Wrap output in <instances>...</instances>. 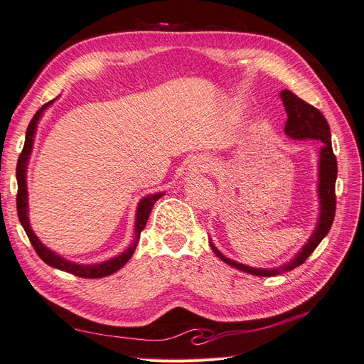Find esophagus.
Wrapping results in <instances>:
<instances>
[{
    "label": "esophagus",
    "instance_id": "esophagus-1",
    "mask_svg": "<svg viewBox=\"0 0 364 364\" xmlns=\"http://www.w3.org/2000/svg\"><path fill=\"white\" fill-rule=\"evenodd\" d=\"M208 170H209V162L206 159H196L190 165V173L194 176L206 173Z\"/></svg>",
    "mask_w": 364,
    "mask_h": 364
}]
</instances>
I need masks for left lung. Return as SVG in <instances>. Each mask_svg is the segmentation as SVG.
I'll return each mask as SVG.
<instances>
[{"mask_svg": "<svg viewBox=\"0 0 364 364\" xmlns=\"http://www.w3.org/2000/svg\"><path fill=\"white\" fill-rule=\"evenodd\" d=\"M282 103L287 112V123H285V134L293 139H321L323 142V147L321 150V161H318V199H321V217H318L317 228L306 241V245L297 255L284 264L279 269H253L245 264L235 262L232 259L226 258L222 252L211 243V247L215 255L225 261L229 266H232L241 272H246L249 274H257V277H277V274L290 272L301 264L306 261V258L311 255L318 243L326 237L329 229L333 226L334 215H336V179H337V159L333 151L331 144V130H329L328 121L325 119L323 114L316 109L314 106L308 105L302 98L297 97L289 90H284L281 92Z\"/></svg>", "mask_w": 364, "mask_h": 364, "instance_id": "8db88e82", "label": "left lung"}]
</instances>
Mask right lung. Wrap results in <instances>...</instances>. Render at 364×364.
<instances>
[{
    "mask_svg": "<svg viewBox=\"0 0 364 364\" xmlns=\"http://www.w3.org/2000/svg\"><path fill=\"white\" fill-rule=\"evenodd\" d=\"M53 102H48L43 105L39 111L33 115L30 124L27 127L26 132V142H24V147L23 151H21V155L18 158V164H16V179H18V194H16V211H18V217H19V222L23 225L26 234L30 240V243L33 246V249L36 250V253L39 255V258L48 264V266L54 267V269H59L63 272H68L74 277H80V278H103V277H109V274L115 273L117 270H119L121 267L124 266V264L130 259V257L134 255L135 247L138 246V240L141 237V230L146 228V223L149 220V215L151 213V208L155 205V202L162 197V193L158 194H153L149 197H144L138 205V211H136V226H135V241L132 243L130 247H127L121 255L109 259L106 262L102 264H92V266H79V264H74L70 262L67 259L60 258L56 253L51 252L50 249H47L43 246L41 241L38 240V237L33 234V230L28 225V217H27V183H26V170H27V161L28 156L31 153V147H33V136H35V130H36V124L41 118V114L43 112V109H46L48 105H51Z\"/></svg>",
    "mask_w": 364,
    "mask_h": 364,
    "instance_id": "add662e5",
    "label": "right lung"
}]
</instances>
